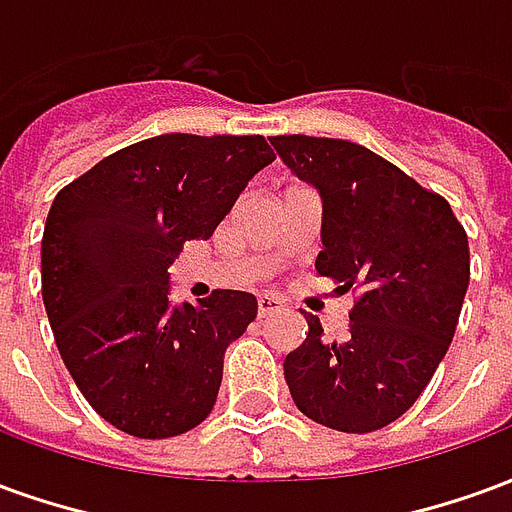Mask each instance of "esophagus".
<instances>
[{
	"mask_svg": "<svg viewBox=\"0 0 512 512\" xmlns=\"http://www.w3.org/2000/svg\"><path fill=\"white\" fill-rule=\"evenodd\" d=\"M257 310H260V315L266 318V315H274V312L282 310V301H279L277 296H268V293H263V296L257 299Z\"/></svg>",
	"mask_w": 512,
	"mask_h": 512,
	"instance_id": "34e87169",
	"label": "esophagus"
}]
</instances>
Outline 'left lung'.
I'll return each instance as SVG.
<instances>
[{
	"label": "left lung",
	"instance_id": "8db88e82",
	"mask_svg": "<svg viewBox=\"0 0 512 512\" xmlns=\"http://www.w3.org/2000/svg\"><path fill=\"white\" fill-rule=\"evenodd\" d=\"M321 191V277L354 290L345 340L315 315L285 359L293 403L326 428L370 433L417 403L447 354L469 288V238L450 202L373 150L329 136H271Z\"/></svg>",
	"mask_w": 512,
	"mask_h": 512
}]
</instances>
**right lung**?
<instances>
[{"label":"right lung","mask_w":512,"mask_h":512,"mask_svg":"<svg viewBox=\"0 0 512 512\" xmlns=\"http://www.w3.org/2000/svg\"><path fill=\"white\" fill-rule=\"evenodd\" d=\"M266 136L161 134L62 186L40 244L54 343L87 403L136 439H169L211 414L224 351L257 318L244 290L169 307L186 241H208L255 172Z\"/></svg>","instance_id":"1"}]
</instances>
